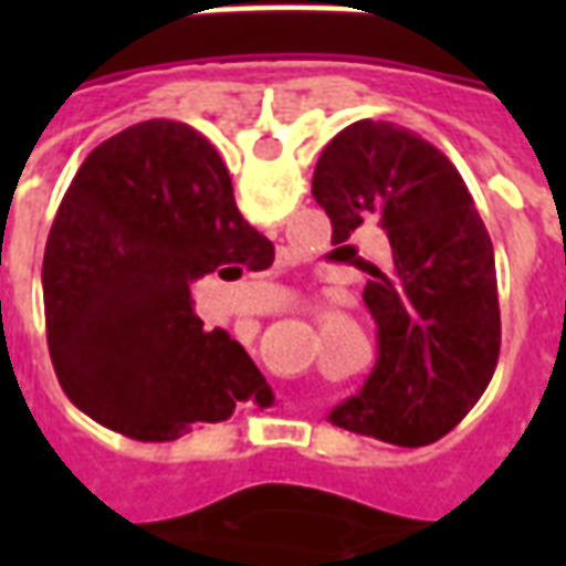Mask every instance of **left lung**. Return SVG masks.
<instances>
[{
    "instance_id": "1",
    "label": "left lung",
    "mask_w": 566,
    "mask_h": 566,
    "mask_svg": "<svg viewBox=\"0 0 566 566\" xmlns=\"http://www.w3.org/2000/svg\"><path fill=\"white\" fill-rule=\"evenodd\" d=\"M312 197L333 245L364 223L391 242L364 287L379 360L331 421L409 449L437 442L485 394L500 355L494 245L461 172L412 129L357 120L321 150Z\"/></svg>"
}]
</instances>
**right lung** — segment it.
<instances>
[{"mask_svg":"<svg viewBox=\"0 0 566 566\" xmlns=\"http://www.w3.org/2000/svg\"><path fill=\"white\" fill-rule=\"evenodd\" d=\"M239 214L227 166L197 129L145 120L87 154L60 202L42 263L48 348L84 416L169 442L270 397L227 331H202L190 282L272 266Z\"/></svg>","mask_w":566,"mask_h":566,"instance_id":"add662e5","label":"right lung"}]
</instances>
